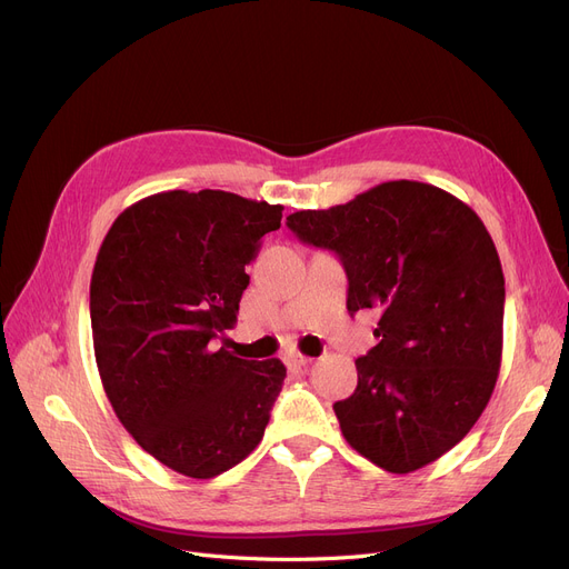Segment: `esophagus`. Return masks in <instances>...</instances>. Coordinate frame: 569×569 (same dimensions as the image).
Segmentation results:
<instances>
[{"mask_svg":"<svg viewBox=\"0 0 569 569\" xmlns=\"http://www.w3.org/2000/svg\"><path fill=\"white\" fill-rule=\"evenodd\" d=\"M311 356H302V353H292L290 359H288V363L290 366H296V368H307V366H311Z\"/></svg>","mask_w":569,"mask_h":569,"instance_id":"34e87169","label":"esophagus"}]
</instances>
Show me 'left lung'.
<instances>
[{
	"mask_svg": "<svg viewBox=\"0 0 569 569\" xmlns=\"http://www.w3.org/2000/svg\"><path fill=\"white\" fill-rule=\"evenodd\" d=\"M286 220L340 258L349 313L380 311L356 391L332 406L347 443L391 473L431 465L478 422L501 366L503 273L486 224L415 180Z\"/></svg>",
	"mask_w": 569,
	"mask_h": 569,
	"instance_id": "left-lung-1",
	"label": "left lung"
}]
</instances>
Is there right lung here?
<instances>
[{"label":"right lung","mask_w":569,"mask_h":569,"mask_svg":"<svg viewBox=\"0 0 569 569\" xmlns=\"http://www.w3.org/2000/svg\"><path fill=\"white\" fill-rule=\"evenodd\" d=\"M281 210L173 189L126 208L98 250L91 330L102 389L136 443L182 476L216 478L246 459L283 387L279 359L213 347L237 326L246 264Z\"/></svg>","instance_id":"right-lung-1"}]
</instances>
